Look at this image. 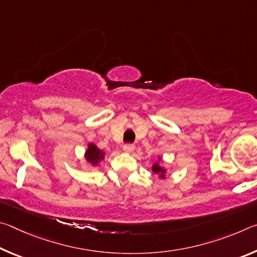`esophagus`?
Returning a JSON list of instances; mask_svg holds the SVG:
<instances>
[{
  "mask_svg": "<svg viewBox=\"0 0 257 257\" xmlns=\"http://www.w3.org/2000/svg\"><path fill=\"white\" fill-rule=\"evenodd\" d=\"M134 150H135V145H133V144H125L123 146V151L125 152V153H132Z\"/></svg>",
  "mask_w": 257,
  "mask_h": 257,
  "instance_id": "esophagus-1",
  "label": "esophagus"
}]
</instances>
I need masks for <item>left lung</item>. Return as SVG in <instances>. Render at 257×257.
<instances>
[{
  "mask_svg": "<svg viewBox=\"0 0 257 257\" xmlns=\"http://www.w3.org/2000/svg\"><path fill=\"white\" fill-rule=\"evenodd\" d=\"M152 170H153V172H155V173H160L161 177L164 178V172H165V170H164V169L161 168L158 163L153 165V169H152Z\"/></svg>",
  "mask_w": 257,
  "mask_h": 257,
  "instance_id": "obj_1",
  "label": "left lung"
}]
</instances>
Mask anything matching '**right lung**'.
<instances>
[{
	"label": "right lung",
	"instance_id": "1",
	"mask_svg": "<svg viewBox=\"0 0 257 257\" xmlns=\"http://www.w3.org/2000/svg\"><path fill=\"white\" fill-rule=\"evenodd\" d=\"M104 154L99 151L96 146L94 144H89L88 145V150L86 152V160L92 165H96L99 161H101L104 156Z\"/></svg>",
	"mask_w": 257,
	"mask_h": 257
}]
</instances>
